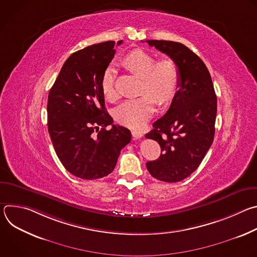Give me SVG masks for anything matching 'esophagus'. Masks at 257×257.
Returning a JSON list of instances; mask_svg holds the SVG:
<instances>
[{
  "label": "esophagus",
  "mask_w": 257,
  "mask_h": 257,
  "mask_svg": "<svg viewBox=\"0 0 257 257\" xmlns=\"http://www.w3.org/2000/svg\"><path fill=\"white\" fill-rule=\"evenodd\" d=\"M131 134H132V136H133L135 139H139V138H141V137L143 136V133H142V132L136 131V130H132V131H131Z\"/></svg>",
  "instance_id": "obj_1"
}]
</instances>
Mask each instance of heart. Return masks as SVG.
Wrapping results in <instances>:
<instances>
[{"mask_svg":"<svg viewBox=\"0 0 257 257\" xmlns=\"http://www.w3.org/2000/svg\"><path fill=\"white\" fill-rule=\"evenodd\" d=\"M125 65L143 79L141 94L138 98L128 99L121 103L115 111L116 120L131 128H140L156 111V100L160 103L171 101L179 87V71L172 60L157 59L141 50L131 52L124 59ZM101 90L108 100H115L118 92L114 82V68L107 67L101 78Z\"/></svg>","mask_w":257,"mask_h":257,"instance_id":"b5f03b06","label":"heart"}]
</instances>
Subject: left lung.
<instances>
[{
	"label": "left lung",
	"instance_id": "left-lung-1",
	"mask_svg": "<svg viewBox=\"0 0 257 257\" xmlns=\"http://www.w3.org/2000/svg\"><path fill=\"white\" fill-rule=\"evenodd\" d=\"M168 55L179 71V87L168 112L154 123L146 138L159 142L162 154L146 163L151 175L175 183L189 177L213 141L216 95L202 60L186 46L170 41H146Z\"/></svg>",
	"mask_w": 257,
	"mask_h": 257
}]
</instances>
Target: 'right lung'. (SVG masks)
<instances>
[{
  "mask_svg": "<svg viewBox=\"0 0 257 257\" xmlns=\"http://www.w3.org/2000/svg\"><path fill=\"white\" fill-rule=\"evenodd\" d=\"M114 47L115 42H104L72 54L49 92L48 129L55 152L69 173L84 180L111 174L131 140L127 128L113 124L101 90Z\"/></svg>",
  "mask_w": 257,
  "mask_h": 257,
  "instance_id": "obj_1",
  "label": "right lung"
}]
</instances>
